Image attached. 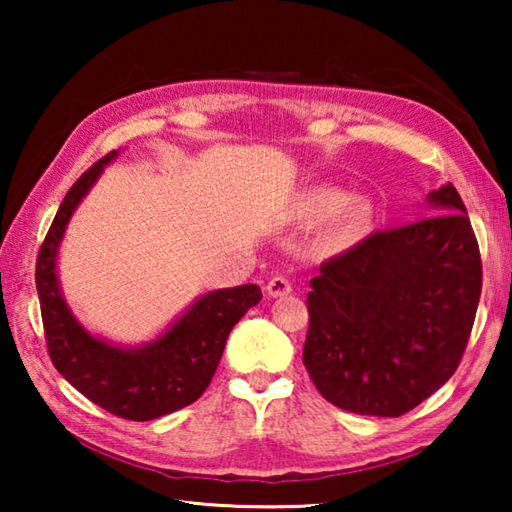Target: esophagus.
I'll list each match as a JSON object with an SVG mask.
<instances>
[{"label": "esophagus", "instance_id": "obj_1", "mask_svg": "<svg viewBox=\"0 0 512 512\" xmlns=\"http://www.w3.org/2000/svg\"><path fill=\"white\" fill-rule=\"evenodd\" d=\"M266 291H268V296H271V298L289 296V293L293 291L291 280H289V277H284V275H275V277H271V282L266 284Z\"/></svg>", "mask_w": 512, "mask_h": 512}]
</instances>
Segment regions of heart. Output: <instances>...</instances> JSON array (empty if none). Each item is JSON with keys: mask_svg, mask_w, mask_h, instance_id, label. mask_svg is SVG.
Wrapping results in <instances>:
<instances>
[{"mask_svg": "<svg viewBox=\"0 0 512 512\" xmlns=\"http://www.w3.org/2000/svg\"><path fill=\"white\" fill-rule=\"evenodd\" d=\"M343 201H345V194L339 192V189L316 187L311 189V192L305 196V201H302V214L311 221H323L327 216H331ZM368 223H370L368 201H363V198H352V201L345 203L342 210L332 217V221H329L323 235V246L327 250H332V253L350 248L363 237Z\"/></svg>", "mask_w": 512, "mask_h": 512, "instance_id": "heart-1", "label": "heart"}]
</instances>
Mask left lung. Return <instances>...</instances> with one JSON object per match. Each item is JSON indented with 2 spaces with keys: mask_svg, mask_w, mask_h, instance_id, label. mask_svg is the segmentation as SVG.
<instances>
[{
  "mask_svg": "<svg viewBox=\"0 0 512 512\" xmlns=\"http://www.w3.org/2000/svg\"><path fill=\"white\" fill-rule=\"evenodd\" d=\"M433 212L377 230L311 280L302 361L339 409L400 418L454 375L481 298V253L456 187Z\"/></svg>",
  "mask_w": 512,
  "mask_h": 512,
  "instance_id": "1",
  "label": "left lung"
}]
</instances>
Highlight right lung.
I'll return each instance as SVG.
<instances>
[{
	"label": "right lung",
	"instance_id": "add662e5",
	"mask_svg": "<svg viewBox=\"0 0 512 512\" xmlns=\"http://www.w3.org/2000/svg\"><path fill=\"white\" fill-rule=\"evenodd\" d=\"M115 151L94 162L69 189L42 241L36 289L51 363L76 391L124 420L162 418L205 393L241 316L262 300L257 284L205 293L160 339L142 348H117L79 325L65 305L56 277V255L69 216L90 192Z\"/></svg>",
	"mask_w": 512,
	"mask_h": 512
}]
</instances>
